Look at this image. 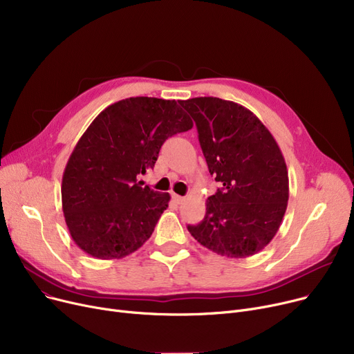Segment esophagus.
I'll use <instances>...</instances> for the list:
<instances>
[{
  "instance_id": "obj_1",
  "label": "esophagus",
  "mask_w": 354,
  "mask_h": 354,
  "mask_svg": "<svg viewBox=\"0 0 354 354\" xmlns=\"http://www.w3.org/2000/svg\"><path fill=\"white\" fill-rule=\"evenodd\" d=\"M172 198H174V201H175L176 203L185 202V196H180V195H178V194H172Z\"/></svg>"
}]
</instances>
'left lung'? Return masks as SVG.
Here are the masks:
<instances>
[{"label": "left lung", "mask_w": 354, "mask_h": 354, "mask_svg": "<svg viewBox=\"0 0 354 354\" xmlns=\"http://www.w3.org/2000/svg\"><path fill=\"white\" fill-rule=\"evenodd\" d=\"M196 123L209 174L222 188L188 231L201 245L230 258L251 257L270 244L288 202V171L270 130L251 110L218 97L180 100Z\"/></svg>", "instance_id": "obj_1"}]
</instances>
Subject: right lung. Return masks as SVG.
<instances>
[{
	"label": "right lung",
	"instance_id": "1",
	"mask_svg": "<svg viewBox=\"0 0 354 354\" xmlns=\"http://www.w3.org/2000/svg\"><path fill=\"white\" fill-rule=\"evenodd\" d=\"M176 100L130 97L107 106L74 146L62 180L74 243L99 259H119L151 238L171 201L142 187L163 142L192 129Z\"/></svg>",
	"mask_w": 354,
	"mask_h": 354
}]
</instances>
